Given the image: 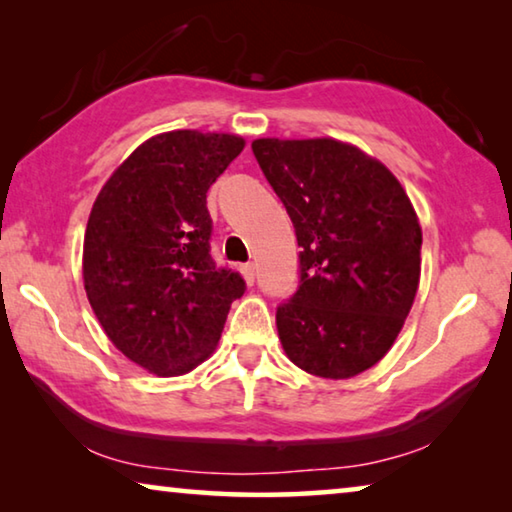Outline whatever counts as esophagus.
Listing matches in <instances>:
<instances>
[{
    "label": "esophagus",
    "mask_w": 512,
    "mask_h": 512,
    "mask_svg": "<svg viewBox=\"0 0 512 512\" xmlns=\"http://www.w3.org/2000/svg\"><path fill=\"white\" fill-rule=\"evenodd\" d=\"M241 275L246 277L248 284H253V282H255V264H253V262L241 264Z\"/></svg>",
    "instance_id": "34e87169"
}]
</instances>
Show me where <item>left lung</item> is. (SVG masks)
I'll list each match as a JSON object with an SVG mask.
<instances>
[{
  "mask_svg": "<svg viewBox=\"0 0 512 512\" xmlns=\"http://www.w3.org/2000/svg\"><path fill=\"white\" fill-rule=\"evenodd\" d=\"M259 169L287 207L300 284L277 305L298 368L348 379L391 350L420 282L422 230L384 164L336 140H255Z\"/></svg>",
  "mask_w": 512,
  "mask_h": 512,
  "instance_id": "8db88e82",
  "label": "left lung"
}]
</instances>
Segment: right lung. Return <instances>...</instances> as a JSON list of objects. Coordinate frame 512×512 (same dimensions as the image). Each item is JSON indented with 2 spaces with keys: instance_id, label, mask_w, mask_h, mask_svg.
Listing matches in <instances>:
<instances>
[{
  "instance_id": "obj_1",
  "label": "right lung",
  "mask_w": 512,
  "mask_h": 512,
  "mask_svg": "<svg viewBox=\"0 0 512 512\" xmlns=\"http://www.w3.org/2000/svg\"><path fill=\"white\" fill-rule=\"evenodd\" d=\"M241 151L237 135H155L94 201L83 241L88 300L108 339L155 375H183L210 357L246 291L210 255L207 212V189Z\"/></svg>"
}]
</instances>
